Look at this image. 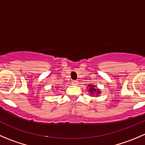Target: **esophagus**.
Listing matches in <instances>:
<instances>
[{
  "label": "esophagus",
  "mask_w": 145,
  "mask_h": 145,
  "mask_svg": "<svg viewBox=\"0 0 145 145\" xmlns=\"http://www.w3.org/2000/svg\"><path fill=\"white\" fill-rule=\"evenodd\" d=\"M77 83H78V81H72L73 85H77Z\"/></svg>",
  "instance_id": "1"
}]
</instances>
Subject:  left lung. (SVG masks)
Listing matches in <instances>:
<instances>
[{"label":"left lung","mask_w":145,"mask_h":145,"mask_svg":"<svg viewBox=\"0 0 145 145\" xmlns=\"http://www.w3.org/2000/svg\"><path fill=\"white\" fill-rule=\"evenodd\" d=\"M88 87L89 88L88 91H90V93H91V95H94L95 93H96V94L97 95L100 94V90H99L98 88L96 89L95 87V86H93V85H89Z\"/></svg>","instance_id":"obj_1"}]
</instances>
